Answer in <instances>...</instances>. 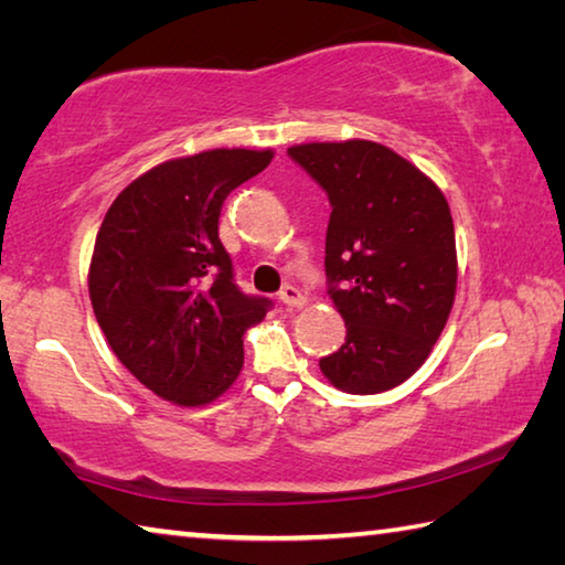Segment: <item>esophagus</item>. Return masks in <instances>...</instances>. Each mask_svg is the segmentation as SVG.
<instances>
[{
	"label": "esophagus",
	"mask_w": 565,
	"mask_h": 565,
	"mask_svg": "<svg viewBox=\"0 0 565 565\" xmlns=\"http://www.w3.org/2000/svg\"><path fill=\"white\" fill-rule=\"evenodd\" d=\"M279 299H281L284 306H289V309H301V306L306 303V296L291 284H286L284 289L279 291Z\"/></svg>",
	"instance_id": "obj_1"
}]
</instances>
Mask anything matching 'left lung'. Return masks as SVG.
I'll return each mask as SVG.
<instances>
[{"label": "left lung", "mask_w": 565, "mask_h": 565, "mask_svg": "<svg viewBox=\"0 0 565 565\" xmlns=\"http://www.w3.org/2000/svg\"><path fill=\"white\" fill-rule=\"evenodd\" d=\"M327 191L329 296L347 343L319 361L347 394H381L428 359L451 313L458 262L451 209L424 171L366 139L289 147Z\"/></svg>", "instance_id": "obj_1"}]
</instances>
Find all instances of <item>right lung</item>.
Wrapping results in <instances>:
<instances>
[{"instance_id":"obj_1","label":"right lung","mask_w":565,"mask_h":565,"mask_svg":"<svg viewBox=\"0 0 565 565\" xmlns=\"http://www.w3.org/2000/svg\"><path fill=\"white\" fill-rule=\"evenodd\" d=\"M271 149H212L149 169L114 199L94 244L89 299L111 351L157 396L212 404L244 366V333L271 301L234 284L224 199Z\"/></svg>"}]
</instances>
